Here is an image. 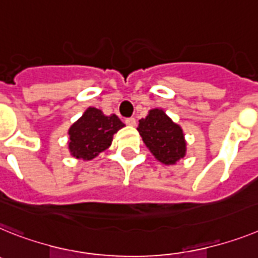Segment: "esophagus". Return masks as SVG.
I'll return each instance as SVG.
<instances>
[{"instance_id":"obj_1","label":"esophagus","mask_w":258,"mask_h":258,"mask_svg":"<svg viewBox=\"0 0 258 258\" xmlns=\"http://www.w3.org/2000/svg\"><path fill=\"white\" fill-rule=\"evenodd\" d=\"M125 124L129 125V126H136L137 121H136V118L134 117H131V118H126V120H125Z\"/></svg>"}]
</instances>
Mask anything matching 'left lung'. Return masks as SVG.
<instances>
[{"label": "left lung", "mask_w": 258, "mask_h": 258, "mask_svg": "<svg viewBox=\"0 0 258 258\" xmlns=\"http://www.w3.org/2000/svg\"><path fill=\"white\" fill-rule=\"evenodd\" d=\"M137 131L154 158L164 166H175L185 156L184 132L162 108L150 109L146 117L140 120Z\"/></svg>", "instance_id": "left-lung-1"}]
</instances>
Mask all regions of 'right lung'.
<instances>
[{"label":"right lung","instance_id":"1","mask_svg":"<svg viewBox=\"0 0 258 258\" xmlns=\"http://www.w3.org/2000/svg\"><path fill=\"white\" fill-rule=\"evenodd\" d=\"M124 122L116 116H105L103 111L89 107L69 127V153L79 160H91L111 146L113 134Z\"/></svg>","mask_w":258,"mask_h":258}]
</instances>
